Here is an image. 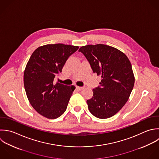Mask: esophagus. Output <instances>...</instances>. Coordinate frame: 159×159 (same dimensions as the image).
Returning a JSON list of instances; mask_svg holds the SVG:
<instances>
[{
	"mask_svg": "<svg viewBox=\"0 0 159 159\" xmlns=\"http://www.w3.org/2000/svg\"><path fill=\"white\" fill-rule=\"evenodd\" d=\"M76 89H77L78 90H83V89H84V87H78V86H77V87H76Z\"/></svg>",
	"mask_w": 159,
	"mask_h": 159,
	"instance_id": "esophagus-1",
	"label": "esophagus"
}]
</instances>
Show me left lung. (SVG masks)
I'll use <instances>...</instances> for the list:
<instances>
[{
    "mask_svg": "<svg viewBox=\"0 0 159 159\" xmlns=\"http://www.w3.org/2000/svg\"><path fill=\"white\" fill-rule=\"evenodd\" d=\"M89 62L93 73L102 77L100 85L93 89L87 100L90 113L106 119L114 116L128 100L134 84L132 66L120 50L105 44L87 45L79 50Z\"/></svg>",
    "mask_w": 159,
    "mask_h": 159,
    "instance_id": "1",
    "label": "left lung"
}]
</instances>
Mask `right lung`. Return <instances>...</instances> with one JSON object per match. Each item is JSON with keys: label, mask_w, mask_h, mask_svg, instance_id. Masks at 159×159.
I'll use <instances>...</instances> for the list:
<instances>
[{"label": "right lung", "mask_w": 159, "mask_h": 159, "mask_svg": "<svg viewBox=\"0 0 159 159\" xmlns=\"http://www.w3.org/2000/svg\"><path fill=\"white\" fill-rule=\"evenodd\" d=\"M78 49L60 43L46 44L38 48L26 64L23 75L26 96L33 108L47 118H57L66 110L75 87L55 84L54 79Z\"/></svg>", "instance_id": "add662e5"}]
</instances>
